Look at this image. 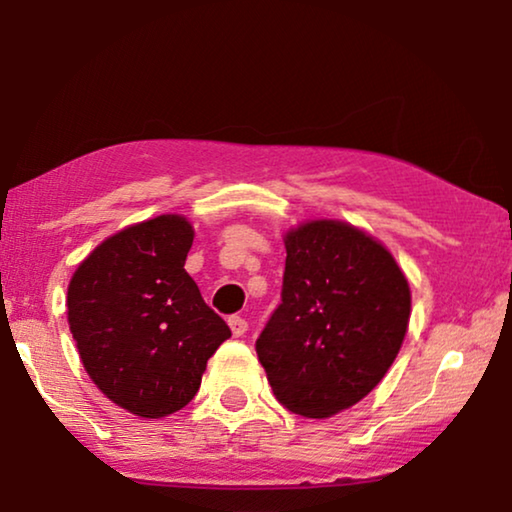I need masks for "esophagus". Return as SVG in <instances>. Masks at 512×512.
Wrapping results in <instances>:
<instances>
[{
  "label": "esophagus",
  "instance_id": "1",
  "mask_svg": "<svg viewBox=\"0 0 512 512\" xmlns=\"http://www.w3.org/2000/svg\"><path fill=\"white\" fill-rule=\"evenodd\" d=\"M228 325H231V332H233V337H242L244 332H247V321H244L242 316H228Z\"/></svg>",
  "mask_w": 512,
  "mask_h": 512
}]
</instances>
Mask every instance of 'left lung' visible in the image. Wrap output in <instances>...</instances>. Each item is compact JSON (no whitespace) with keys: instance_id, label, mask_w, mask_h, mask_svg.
Masks as SVG:
<instances>
[{"instance_id":"1","label":"left lung","mask_w":512,"mask_h":512,"mask_svg":"<svg viewBox=\"0 0 512 512\" xmlns=\"http://www.w3.org/2000/svg\"><path fill=\"white\" fill-rule=\"evenodd\" d=\"M284 244L281 305L256 353L288 411L330 418L367 397L395 362L409 330V279L374 235L346 221H305Z\"/></svg>"}]
</instances>
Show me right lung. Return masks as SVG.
Segmentation results:
<instances>
[{"mask_svg": "<svg viewBox=\"0 0 512 512\" xmlns=\"http://www.w3.org/2000/svg\"><path fill=\"white\" fill-rule=\"evenodd\" d=\"M191 244L187 217L159 214L103 240L69 281L66 316L85 372L133 416L187 406L231 337L184 270Z\"/></svg>", "mask_w": 512, "mask_h": 512, "instance_id": "1", "label": "right lung"}]
</instances>
